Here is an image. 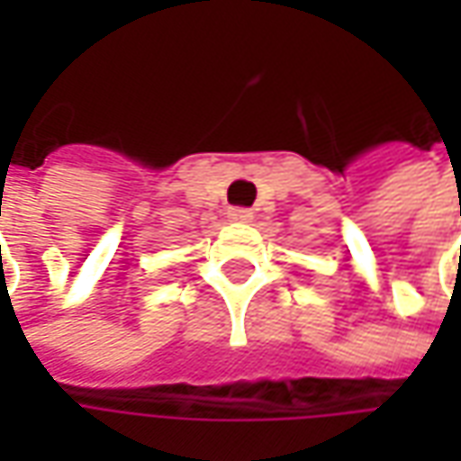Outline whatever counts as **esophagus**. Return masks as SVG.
I'll return each instance as SVG.
<instances>
[{
  "instance_id": "esophagus-1",
  "label": "esophagus",
  "mask_w": 461,
  "mask_h": 461,
  "mask_svg": "<svg viewBox=\"0 0 461 461\" xmlns=\"http://www.w3.org/2000/svg\"><path fill=\"white\" fill-rule=\"evenodd\" d=\"M228 218L233 222H251L254 212H251L249 207H230V210H228Z\"/></svg>"
}]
</instances>
